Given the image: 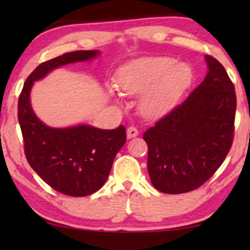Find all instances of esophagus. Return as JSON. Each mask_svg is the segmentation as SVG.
<instances>
[{"instance_id":"34e87169","label":"esophagus","mask_w":250,"mask_h":250,"mask_svg":"<svg viewBox=\"0 0 250 250\" xmlns=\"http://www.w3.org/2000/svg\"><path fill=\"white\" fill-rule=\"evenodd\" d=\"M126 135H127V139L135 138V136L139 135V131L133 126H129V127L126 129Z\"/></svg>"}]
</instances>
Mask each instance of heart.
<instances>
[{"mask_svg":"<svg viewBox=\"0 0 250 250\" xmlns=\"http://www.w3.org/2000/svg\"><path fill=\"white\" fill-rule=\"evenodd\" d=\"M192 80L193 73L189 64L177 62L170 57H146L119 68L115 83L126 94H141L139 102L141 115L158 119L175 108ZM108 92L119 101L114 86H108Z\"/></svg>","mask_w":250,"mask_h":250,"instance_id":"1","label":"heart"}]
</instances>
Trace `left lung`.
<instances>
[{
	"instance_id": "left-lung-1",
	"label": "left lung",
	"mask_w": 250,
	"mask_h": 250,
	"mask_svg": "<svg viewBox=\"0 0 250 250\" xmlns=\"http://www.w3.org/2000/svg\"><path fill=\"white\" fill-rule=\"evenodd\" d=\"M208 73L186 101L145 132L148 172L160 192L192 191L218 169L230 151L237 108L224 67L205 56Z\"/></svg>"
}]
</instances>
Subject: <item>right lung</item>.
<instances>
[{"instance_id": "obj_1", "label": "right lung", "mask_w": 250, "mask_h": 250, "mask_svg": "<svg viewBox=\"0 0 250 250\" xmlns=\"http://www.w3.org/2000/svg\"><path fill=\"white\" fill-rule=\"evenodd\" d=\"M98 50L75 51L41 63L27 77L18 101V121L25 155L32 168L51 188L67 196L86 197L107 181L116 155L126 142L123 125L101 129L80 124L50 127L40 121L30 104L35 82L64 64L93 60Z\"/></svg>"}]
</instances>
